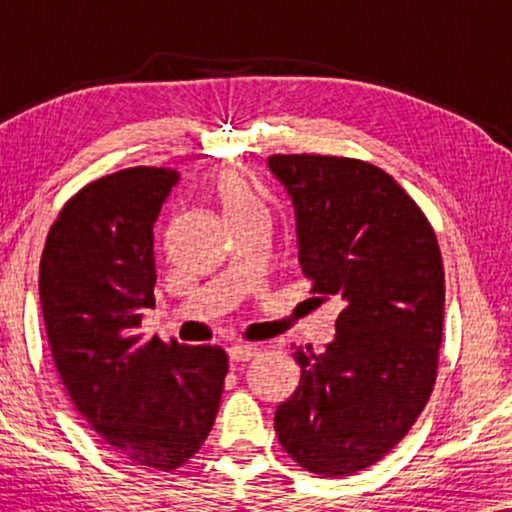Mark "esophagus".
<instances>
[{
    "mask_svg": "<svg viewBox=\"0 0 512 512\" xmlns=\"http://www.w3.org/2000/svg\"><path fill=\"white\" fill-rule=\"evenodd\" d=\"M256 352H258L256 345H230L228 347V359L233 363L249 361L251 356H256Z\"/></svg>",
    "mask_w": 512,
    "mask_h": 512,
    "instance_id": "34e87169",
    "label": "esophagus"
}]
</instances>
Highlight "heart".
Wrapping results in <instances>:
<instances>
[{
	"label": "heart",
	"instance_id": "heart-1",
	"mask_svg": "<svg viewBox=\"0 0 512 512\" xmlns=\"http://www.w3.org/2000/svg\"><path fill=\"white\" fill-rule=\"evenodd\" d=\"M216 193H219V200L226 212H235V209L254 205L249 191L242 186V181L235 174H221L219 184H216Z\"/></svg>",
	"mask_w": 512,
	"mask_h": 512
}]
</instances>
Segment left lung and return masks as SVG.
<instances>
[{"mask_svg": "<svg viewBox=\"0 0 512 512\" xmlns=\"http://www.w3.org/2000/svg\"><path fill=\"white\" fill-rule=\"evenodd\" d=\"M296 219L298 263L321 300L340 298L335 338L296 349L300 382L279 403L289 457L321 478L363 471L429 401L443 338V258L415 200L380 167L335 156H270Z\"/></svg>", "mask_w": 512, "mask_h": 512, "instance_id": "left-lung-1", "label": "left lung"}]
</instances>
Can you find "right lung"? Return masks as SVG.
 Returning <instances> with one entry per match:
<instances>
[{"instance_id": "obj_1", "label": "right lung", "mask_w": 512, "mask_h": 512, "mask_svg": "<svg viewBox=\"0 0 512 512\" xmlns=\"http://www.w3.org/2000/svg\"><path fill=\"white\" fill-rule=\"evenodd\" d=\"M170 167H130L81 188L46 237L39 298L55 368L83 419L118 457L184 466L212 431L228 356L139 333L156 305L153 226L179 184Z\"/></svg>"}]
</instances>
